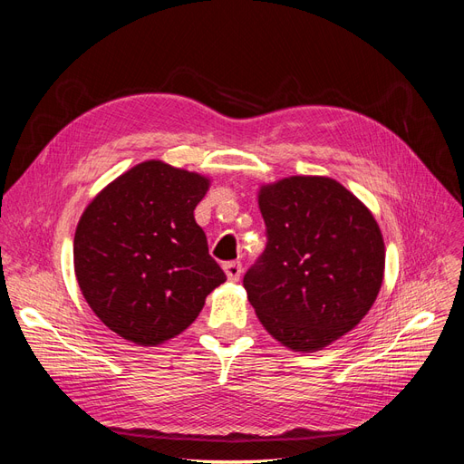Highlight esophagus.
I'll return each instance as SVG.
<instances>
[{
    "instance_id": "esophagus-1",
    "label": "esophagus",
    "mask_w": 464,
    "mask_h": 464,
    "mask_svg": "<svg viewBox=\"0 0 464 464\" xmlns=\"http://www.w3.org/2000/svg\"><path fill=\"white\" fill-rule=\"evenodd\" d=\"M222 266H224V273H227L228 280H234V283L236 280H240V276H242V263L240 261H228Z\"/></svg>"
}]
</instances>
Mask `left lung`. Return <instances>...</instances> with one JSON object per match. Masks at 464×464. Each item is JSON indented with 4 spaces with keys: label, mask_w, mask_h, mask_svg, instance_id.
Segmentation results:
<instances>
[{
    "label": "left lung",
    "mask_w": 464,
    "mask_h": 464,
    "mask_svg": "<svg viewBox=\"0 0 464 464\" xmlns=\"http://www.w3.org/2000/svg\"><path fill=\"white\" fill-rule=\"evenodd\" d=\"M266 246L244 275L263 327L292 350H319L354 329L383 283V236L339 181L292 176L263 186Z\"/></svg>",
    "instance_id": "1"
}]
</instances>
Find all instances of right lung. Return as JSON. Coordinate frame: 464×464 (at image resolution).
Wrapping results in <instances>:
<instances>
[{"instance_id": "1", "label": "right lung", "mask_w": 464, "mask_h": 464, "mask_svg": "<svg viewBox=\"0 0 464 464\" xmlns=\"http://www.w3.org/2000/svg\"><path fill=\"white\" fill-rule=\"evenodd\" d=\"M208 179L147 160L85 208L73 259L82 296L108 329L157 346L188 329L227 280L193 210Z\"/></svg>"}]
</instances>
